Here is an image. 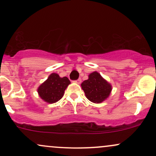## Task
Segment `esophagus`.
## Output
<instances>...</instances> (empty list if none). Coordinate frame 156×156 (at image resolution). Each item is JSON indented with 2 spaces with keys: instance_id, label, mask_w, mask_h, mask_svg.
Here are the masks:
<instances>
[{
  "instance_id": "esophagus-1",
  "label": "esophagus",
  "mask_w": 156,
  "mask_h": 156,
  "mask_svg": "<svg viewBox=\"0 0 156 156\" xmlns=\"http://www.w3.org/2000/svg\"><path fill=\"white\" fill-rule=\"evenodd\" d=\"M76 82L77 83H81V79H80V78H78V80H76Z\"/></svg>"
}]
</instances>
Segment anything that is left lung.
Wrapping results in <instances>:
<instances>
[{
	"label": "left lung",
	"mask_w": 156,
	"mask_h": 156,
	"mask_svg": "<svg viewBox=\"0 0 156 156\" xmlns=\"http://www.w3.org/2000/svg\"><path fill=\"white\" fill-rule=\"evenodd\" d=\"M81 87L87 99L95 103L105 101L112 91L111 84L103 79L98 72L91 73L89 79L84 80L81 83Z\"/></svg>",
	"instance_id": "1"
}]
</instances>
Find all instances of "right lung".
<instances>
[{
	"instance_id": "add662e5",
	"label": "right lung",
	"mask_w": 156,
	"mask_h": 156,
	"mask_svg": "<svg viewBox=\"0 0 156 156\" xmlns=\"http://www.w3.org/2000/svg\"><path fill=\"white\" fill-rule=\"evenodd\" d=\"M70 81L67 77L61 78L56 73H52L38 88L39 95L49 103L58 101L64 95V91Z\"/></svg>"
}]
</instances>
